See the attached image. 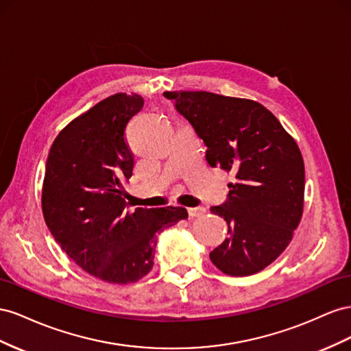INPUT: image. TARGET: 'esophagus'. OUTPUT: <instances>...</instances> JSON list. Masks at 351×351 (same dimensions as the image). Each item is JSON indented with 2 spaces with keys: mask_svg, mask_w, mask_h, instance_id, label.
<instances>
[{
  "mask_svg": "<svg viewBox=\"0 0 351 351\" xmlns=\"http://www.w3.org/2000/svg\"><path fill=\"white\" fill-rule=\"evenodd\" d=\"M204 213H206V208H204V207L188 208V215H189V217H198V216H203Z\"/></svg>",
  "mask_w": 351,
  "mask_h": 351,
  "instance_id": "esophagus-1",
  "label": "esophagus"
}]
</instances>
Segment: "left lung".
I'll return each mask as SVG.
<instances>
[{"mask_svg": "<svg viewBox=\"0 0 351 351\" xmlns=\"http://www.w3.org/2000/svg\"><path fill=\"white\" fill-rule=\"evenodd\" d=\"M207 145L206 160L235 175L226 203L212 207L229 237L210 253L231 276L260 272L291 243L304 207V162L295 139L253 99L207 91H166Z\"/></svg>", "mask_w": 351, "mask_h": 351, "instance_id": "1", "label": "left lung"}]
</instances>
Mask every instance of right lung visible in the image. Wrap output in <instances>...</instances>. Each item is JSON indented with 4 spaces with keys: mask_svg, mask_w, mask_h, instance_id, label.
Segmentation results:
<instances>
[{
    "mask_svg": "<svg viewBox=\"0 0 351 351\" xmlns=\"http://www.w3.org/2000/svg\"><path fill=\"white\" fill-rule=\"evenodd\" d=\"M144 106L119 93L75 117L56 136L43 184V213L58 245L85 272L126 285L154 265L156 237L186 219L184 207L126 208L134 154L126 125Z\"/></svg>",
    "mask_w": 351,
    "mask_h": 351,
    "instance_id": "1",
    "label": "right lung"
}]
</instances>
